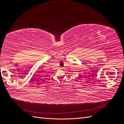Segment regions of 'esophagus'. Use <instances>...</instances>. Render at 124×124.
<instances>
[{"mask_svg":"<svg viewBox=\"0 0 124 124\" xmlns=\"http://www.w3.org/2000/svg\"><path fill=\"white\" fill-rule=\"evenodd\" d=\"M60 69H62V68H60Z\"/></svg>","mask_w":124,"mask_h":124,"instance_id":"obj_1","label":"esophagus"}]
</instances>
